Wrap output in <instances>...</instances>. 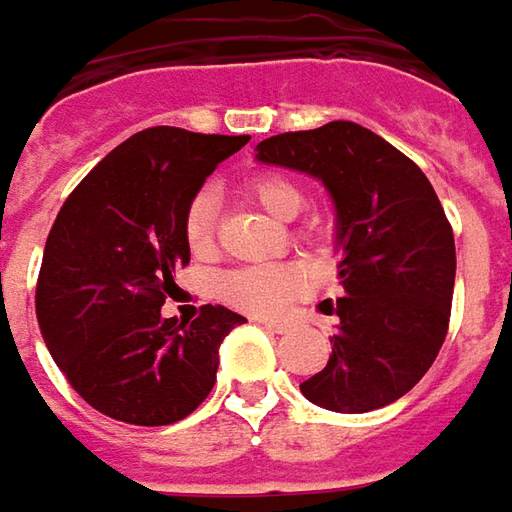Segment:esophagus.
Wrapping results in <instances>:
<instances>
[{"label": "esophagus", "instance_id": "1", "mask_svg": "<svg viewBox=\"0 0 512 512\" xmlns=\"http://www.w3.org/2000/svg\"><path fill=\"white\" fill-rule=\"evenodd\" d=\"M263 328L274 330V333H285V330H291V322H285V319H257Z\"/></svg>", "mask_w": 512, "mask_h": 512}]
</instances>
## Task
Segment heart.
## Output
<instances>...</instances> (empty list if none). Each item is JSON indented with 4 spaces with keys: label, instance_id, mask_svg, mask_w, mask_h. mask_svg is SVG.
Returning a JSON list of instances; mask_svg holds the SVG:
<instances>
[{
    "label": "heart",
    "instance_id": "obj_1",
    "mask_svg": "<svg viewBox=\"0 0 512 512\" xmlns=\"http://www.w3.org/2000/svg\"><path fill=\"white\" fill-rule=\"evenodd\" d=\"M246 198H252L260 210H266L277 221H291L305 204V190L288 173H257L243 184ZM184 241L193 255H207L215 241V198L212 193H198L187 215H184ZM308 285V274L291 263H266V266H246L224 274L215 294L229 308L255 316H274L283 311L294 297H300Z\"/></svg>",
    "mask_w": 512,
    "mask_h": 512
}]
</instances>
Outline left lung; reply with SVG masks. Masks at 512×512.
I'll list each match as a JSON object with an SVG mask.
<instances>
[{
  "mask_svg": "<svg viewBox=\"0 0 512 512\" xmlns=\"http://www.w3.org/2000/svg\"><path fill=\"white\" fill-rule=\"evenodd\" d=\"M257 162L314 176L336 204L344 297L330 308L333 353L302 395L344 415L403 398L446 342L457 271L454 232L426 173L347 120L263 139Z\"/></svg>",
  "mask_w": 512,
  "mask_h": 512,
  "instance_id": "left-lung-1",
  "label": "left lung"
}]
</instances>
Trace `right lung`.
Listing matches in <instances>:
<instances>
[{
    "label": "right lung",
    "instance_id": "right-lung-1",
    "mask_svg": "<svg viewBox=\"0 0 512 512\" xmlns=\"http://www.w3.org/2000/svg\"><path fill=\"white\" fill-rule=\"evenodd\" d=\"M249 137L145 128L117 145L58 212L36 285L41 336L66 381L97 412L168 426L196 412L218 373V347L246 319L204 305L165 319L190 263L184 215L218 162Z\"/></svg>",
    "mask_w": 512,
    "mask_h": 512
}]
</instances>
